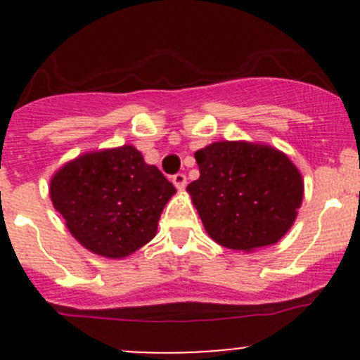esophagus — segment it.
Masks as SVG:
<instances>
[{"label": "esophagus", "mask_w": 360, "mask_h": 360, "mask_svg": "<svg viewBox=\"0 0 360 360\" xmlns=\"http://www.w3.org/2000/svg\"><path fill=\"white\" fill-rule=\"evenodd\" d=\"M172 183L177 190L183 191L184 188H186V176H184V174H176V176L172 177Z\"/></svg>", "instance_id": "1"}]
</instances>
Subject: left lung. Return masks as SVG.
I'll return each instance as SVG.
<instances>
[{
  "mask_svg": "<svg viewBox=\"0 0 360 360\" xmlns=\"http://www.w3.org/2000/svg\"><path fill=\"white\" fill-rule=\"evenodd\" d=\"M200 177L186 191L207 235L233 250L277 244L303 202V177L284 151L263 143L217 141L195 153Z\"/></svg>",
  "mask_w": 360,
  "mask_h": 360,
  "instance_id": "left-lung-1",
  "label": "left lung"
}]
</instances>
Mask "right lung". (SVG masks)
<instances>
[{
  "mask_svg": "<svg viewBox=\"0 0 360 360\" xmlns=\"http://www.w3.org/2000/svg\"><path fill=\"white\" fill-rule=\"evenodd\" d=\"M50 200L69 233L90 252L123 259L153 240L163 207L176 193L132 144L86 151L50 179Z\"/></svg>",
  "mask_w": 360,
  "mask_h": 360,
  "instance_id": "obj_1",
  "label": "right lung"
}]
</instances>
